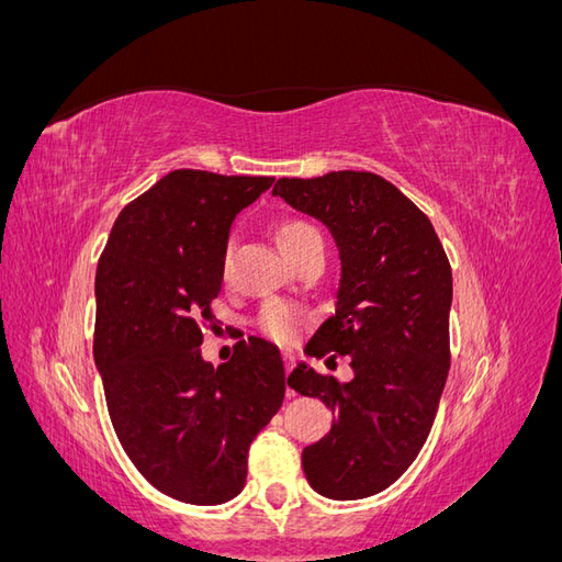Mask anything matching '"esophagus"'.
I'll use <instances>...</instances> for the list:
<instances>
[{
	"label": "esophagus",
	"instance_id": "34e87169",
	"mask_svg": "<svg viewBox=\"0 0 562 562\" xmlns=\"http://www.w3.org/2000/svg\"><path fill=\"white\" fill-rule=\"evenodd\" d=\"M283 363H285V375H288V372H291V370L295 368V353L285 351V353H283Z\"/></svg>",
	"mask_w": 562,
	"mask_h": 562
}]
</instances>
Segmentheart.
Returning <instances> with one entry per match:
<instances>
[{"label":"heart","mask_w":562,"mask_h":562,"mask_svg":"<svg viewBox=\"0 0 562 562\" xmlns=\"http://www.w3.org/2000/svg\"><path fill=\"white\" fill-rule=\"evenodd\" d=\"M314 232L316 229L302 223V220H283V223L277 225L274 234L281 250L291 252L295 246L302 244V239H307ZM304 326H307V314L288 302H269L258 316L260 333L279 345H293Z\"/></svg>","instance_id":"heart-1"}]
</instances>
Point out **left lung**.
<instances>
[{
	"label": "left lung",
	"instance_id": "8db88e82",
	"mask_svg": "<svg viewBox=\"0 0 562 562\" xmlns=\"http://www.w3.org/2000/svg\"><path fill=\"white\" fill-rule=\"evenodd\" d=\"M293 209L326 225L339 248L337 310L307 351L353 380L297 366L288 386L337 415L302 452L310 485L330 499H363L396 483L434 427L450 370L452 269L431 220L396 184L368 171L281 178Z\"/></svg>",
	"mask_w": 562,
	"mask_h": 562
}]
</instances>
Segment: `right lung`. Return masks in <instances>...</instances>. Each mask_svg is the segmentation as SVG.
I'll list each match as a JSON object with an SVG mask.
<instances>
[{
    "mask_svg": "<svg viewBox=\"0 0 562 562\" xmlns=\"http://www.w3.org/2000/svg\"><path fill=\"white\" fill-rule=\"evenodd\" d=\"M271 182L178 168L124 206L100 255L93 359L112 427L135 469L178 502L239 495L250 443L285 396L281 353L260 337L239 339L217 368L201 359L229 227Z\"/></svg>",
    "mask_w": 562,
    "mask_h": 562,
    "instance_id": "right-lung-1",
    "label": "right lung"
}]
</instances>
